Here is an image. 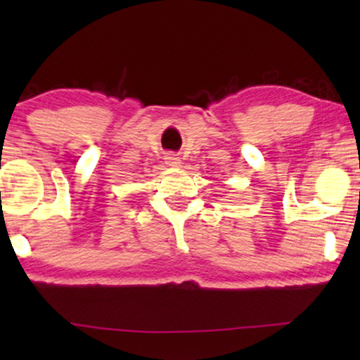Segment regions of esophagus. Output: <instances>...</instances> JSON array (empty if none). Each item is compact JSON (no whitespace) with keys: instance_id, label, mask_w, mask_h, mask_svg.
I'll return each mask as SVG.
<instances>
[{"instance_id":"obj_1","label":"esophagus","mask_w":360,"mask_h":360,"mask_svg":"<svg viewBox=\"0 0 360 360\" xmlns=\"http://www.w3.org/2000/svg\"><path fill=\"white\" fill-rule=\"evenodd\" d=\"M166 164L169 167H179L181 166V159L176 154H167L166 155Z\"/></svg>"}]
</instances>
